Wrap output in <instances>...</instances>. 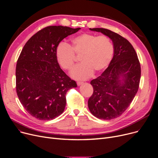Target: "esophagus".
I'll list each match as a JSON object with an SVG mask.
<instances>
[{
	"label": "esophagus",
	"mask_w": 158,
	"mask_h": 158,
	"mask_svg": "<svg viewBox=\"0 0 158 158\" xmlns=\"http://www.w3.org/2000/svg\"><path fill=\"white\" fill-rule=\"evenodd\" d=\"M82 83H83V82H80V81H79V82H77V86H80V85H81Z\"/></svg>",
	"instance_id": "esophagus-1"
}]
</instances>
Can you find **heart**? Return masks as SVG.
I'll return each mask as SVG.
<instances>
[{"label": "heart", "instance_id": "1", "mask_svg": "<svg viewBox=\"0 0 158 158\" xmlns=\"http://www.w3.org/2000/svg\"><path fill=\"white\" fill-rule=\"evenodd\" d=\"M113 52V45L107 36L84 33L73 38L70 46L60 43L56 48V56L61 67L70 70L74 63L75 54L80 55L82 63L74 66L70 76L74 79L85 80L94 70L100 72L106 69L112 60Z\"/></svg>", "mask_w": 158, "mask_h": 158}]
</instances>
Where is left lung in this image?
Wrapping results in <instances>:
<instances>
[{"instance_id": "8db88e82", "label": "left lung", "mask_w": 158, "mask_h": 158, "mask_svg": "<svg viewBox=\"0 0 158 158\" xmlns=\"http://www.w3.org/2000/svg\"><path fill=\"white\" fill-rule=\"evenodd\" d=\"M89 30L109 37L114 54L108 67L90 82L94 93L88 99V108L99 119L111 120L125 111L135 98L141 77L140 64L135 48L127 40L109 29Z\"/></svg>"}]
</instances>
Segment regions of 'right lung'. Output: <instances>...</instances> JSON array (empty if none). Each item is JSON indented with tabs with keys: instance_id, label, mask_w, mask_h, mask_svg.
I'll use <instances>...</instances> for the list:
<instances>
[{
	"instance_id": "add662e5",
	"label": "right lung",
	"mask_w": 158,
	"mask_h": 158,
	"mask_svg": "<svg viewBox=\"0 0 158 158\" xmlns=\"http://www.w3.org/2000/svg\"><path fill=\"white\" fill-rule=\"evenodd\" d=\"M81 28L48 26L39 31L24 45L16 67L19 100L32 117L50 120L63 113L66 94L77 84L60 68L56 51L61 41Z\"/></svg>"
}]
</instances>
